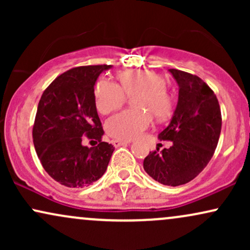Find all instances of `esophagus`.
<instances>
[{"label": "esophagus", "instance_id": "esophagus-1", "mask_svg": "<svg viewBox=\"0 0 250 250\" xmlns=\"http://www.w3.org/2000/svg\"><path fill=\"white\" fill-rule=\"evenodd\" d=\"M111 143H113L114 147H120V146L128 145V143H130V141H125V140H113Z\"/></svg>", "mask_w": 250, "mask_h": 250}]
</instances>
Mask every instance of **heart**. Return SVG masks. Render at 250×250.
<instances>
[{"label": "heart", "instance_id": "obj_1", "mask_svg": "<svg viewBox=\"0 0 250 250\" xmlns=\"http://www.w3.org/2000/svg\"><path fill=\"white\" fill-rule=\"evenodd\" d=\"M121 87L111 80L100 79L94 89L95 105L103 115L113 113L134 96V109H127L111 116L105 123L107 133L117 140H133L150 127L153 115L159 120L173 111V96L166 88V79L154 71L125 70L119 74Z\"/></svg>", "mask_w": 250, "mask_h": 250}]
</instances>
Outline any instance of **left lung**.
<instances>
[{
    "label": "left lung",
    "instance_id": "8db88e82",
    "mask_svg": "<svg viewBox=\"0 0 250 250\" xmlns=\"http://www.w3.org/2000/svg\"><path fill=\"white\" fill-rule=\"evenodd\" d=\"M169 71L179 84V101L159 139L171 145L150 151L143 168L157 182L176 187L195 179L210 161L220 139L222 116L219 100L203 80L182 70Z\"/></svg>",
    "mask_w": 250,
    "mask_h": 250
}]
</instances>
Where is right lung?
<instances>
[{
  "mask_svg": "<svg viewBox=\"0 0 250 250\" xmlns=\"http://www.w3.org/2000/svg\"><path fill=\"white\" fill-rule=\"evenodd\" d=\"M110 65H82L61 74L43 91L33 127V141L42 167L69 188H83L107 170L114 147L102 141L94 85ZM89 138L95 147L82 146Z\"/></svg>",
  "mask_w": 250,
  "mask_h": 250,
  "instance_id": "obj_1",
  "label": "right lung"
}]
</instances>
